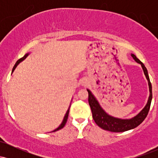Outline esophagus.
<instances>
[{
    "mask_svg": "<svg viewBox=\"0 0 158 158\" xmlns=\"http://www.w3.org/2000/svg\"><path fill=\"white\" fill-rule=\"evenodd\" d=\"M89 83V80H88V79H86V78H85V79H81V84L82 85H84V86H85V85H87Z\"/></svg>",
    "mask_w": 158,
    "mask_h": 158,
    "instance_id": "obj_1",
    "label": "esophagus"
}]
</instances>
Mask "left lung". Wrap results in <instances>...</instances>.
Segmentation results:
<instances>
[{"label":"left lung","instance_id":"8db88e82","mask_svg":"<svg viewBox=\"0 0 158 158\" xmlns=\"http://www.w3.org/2000/svg\"><path fill=\"white\" fill-rule=\"evenodd\" d=\"M131 56L135 59L136 62L138 63L142 67L143 73L148 81V89H149V96H148L147 103L144 108L138 114H136L135 117H131V118L122 119L110 115L106 113V110L102 108V106H100L97 98L92 94V92L89 89H87L88 92V102H89L90 109H91L94 120L95 121L98 126L106 131L111 132H123L133 129L138 126L141 123H143L149 110L152 99V88L151 82H150L149 77H148V70L145 65L136 57L135 54L131 53Z\"/></svg>","mask_w":158,"mask_h":158}]
</instances>
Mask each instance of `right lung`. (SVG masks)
Returning <instances> with one entry per match:
<instances>
[{
  "mask_svg": "<svg viewBox=\"0 0 158 158\" xmlns=\"http://www.w3.org/2000/svg\"><path fill=\"white\" fill-rule=\"evenodd\" d=\"M30 52H28V53L25 54V55H24V56H23V57H22V58H21V59H20L19 60H18V61H17V62L15 63V66H14V67H13V68H12V73H13V72H14V70H15V69L16 68V67H17L18 65H19V64H20V63L21 62V61H23V60H24V59H26V58L27 57V56H28L29 55H30ZM71 101H72V100H71ZM70 104H71V102H70ZM70 106H69L68 109V110H67L66 114H65V115H64V118H63V120H62V122H61V123L60 125H59V126L57 128H56L55 130H53V131H52L51 132H54V131H58V130H60V129H61V128H63V127H64V126H65V124H66V122H67V120H68V117L69 110H70Z\"/></svg>",
  "mask_w": 158,
  "mask_h": 158,
  "instance_id": "right-lung-1",
  "label": "right lung"
}]
</instances>
